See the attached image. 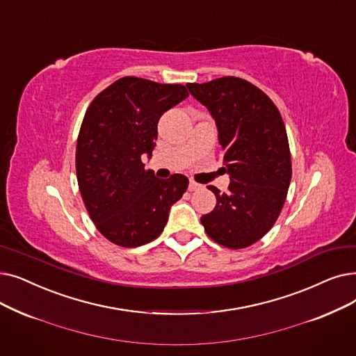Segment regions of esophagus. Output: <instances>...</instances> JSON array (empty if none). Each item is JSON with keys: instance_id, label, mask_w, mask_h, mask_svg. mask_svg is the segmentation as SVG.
Returning <instances> with one entry per match:
<instances>
[{"instance_id": "1", "label": "esophagus", "mask_w": 356, "mask_h": 356, "mask_svg": "<svg viewBox=\"0 0 356 356\" xmlns=\"http://www.w3.org/2000/svg\"><path fill=\"white\" fill-rule=\"evenodd\" d=\"M200 188H202V186H200L199 183H196V181H193V180L189 181V191H191V192H195V191H197V189H200Z\"/></svg>"}]
</instances>
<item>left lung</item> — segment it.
Segmentation results:
<instances>
[{
	"mask_svg": "<svg viewBox=\"0 0 356 356\" xmlns=\"http://www.w3.org/2000/svg\"><path fill=\"white\" fill-rule=\"evenodd\" d=\"M186 86L215 119L231 180L225 193L209 186L216 205L200 222L213 241L244 249L268 233L285 204L292 165L284 120L264 91L237 76Z\"/></svg>",
	"mask_w": 356,
	"mask_h": 356,
	"instance_id": "8db88e82",
	"label": "left lung"
}]
</instances>
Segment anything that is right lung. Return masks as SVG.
<instances>
[{
  "instance_id": "obj_1",
  "label": "right lung",
  "mask_w": 356,
  "mask_h": 356,
  "mask_svg": "<svg viewBox=\"0 0 356 356\" xmlns=\"http://www.w3.org/2000/svg\"><path fill=\"white\" fill-rule=\"evenodd\" d=\"M188 96L181 84L123 76L99 92L84 115L75 151L80 193L96 228L120 247L156 240L188 189L186 176L157 179L141 160L156 147L163 113Z\"/></svg>"
}]
</instances>
